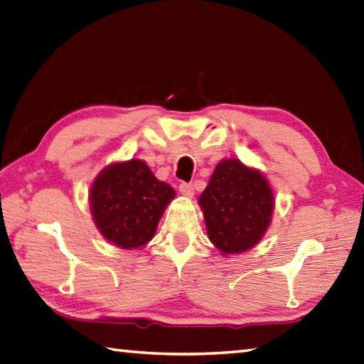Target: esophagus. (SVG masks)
I'll list each match as a JSON object with an SVG mask.
<instances>
[{"instance_id":"1","label":"esophagus","mask_w":364,"mask_h":364,"mask_svg":"<svg viewBox=\"0 0 364 364\" xmlns=\"http://www.w3.org/2000/svg\"><path fill=\"white\" fill-rule=\"evenodd\" d=\"M179 191H181V195L185 196V198H193V196H195V187H193L191 183H187V182L181 183Z\"/></svg>"}]
</instances>
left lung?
Wrapping results in <instances>:
<instances>
[{
    "mask_svg": "<svg viewBox=\"0 0 364 364\" xmlns=\"http://www.w3.org/2000/svg\"><path fill=\"white\" fill-rule=\"evenodd\" d=\"M198 203L208 240L229 257L260 243L271 225L276 199L262 171L230 157L215 166Z\"/></svg>",
    "mask_w": 364,
    "mask_h": 364,
    "instance_id": "8db88e82",
    "label": "left lung"
}]
</instances>
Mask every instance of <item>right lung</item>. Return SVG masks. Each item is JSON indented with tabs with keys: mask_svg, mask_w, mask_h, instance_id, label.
I'll list each match as a JSON object with an SVG mask.
<instances>
[{
	"mask_svg": "<svg viewBox=\"0 0 364 364\" xmlns=\"http://www.w3.org/2000/svg\"><path fill=\"white\" fill-rule=\"evenodd\" d=\"M176 191L152 174L146 161H114L95 177L88 203L96 229L114 246L134 250L154 238Z\"/></svg>",
	"mask_w": 364,
	"mask_h": 364,
	"instance_id": "add662e5",
	"label": "right lung"
}]
</instances>
